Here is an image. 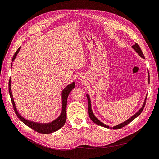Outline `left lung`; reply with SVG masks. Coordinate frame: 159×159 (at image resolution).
<instances>
[{
  "instance_id": "obj_1",
  "label": "left lung",
  "mask_w": 159,
  "mask_h": 159,
  "mask_svg": "<svg viewBox=\"0 0 159 159\" xmlns=\"http://www.w3.org/2000/svg\"><path fill=\"white\" fill-rule=\"evenodd\" d=\"M132 48L134 49V50H135V51L138 53V54H139V56H140L142 57V58H144V54H143V53H142V50H141V49H140V46H138V43H136L135 45H134V46H132ZM148 83H150V76H149V73H148ZM87 99H88V113H89V117H90L91 120L93 122H94L95 124H97V125H100V126H102V127L109 128V127L108 125H106L105 124H103L102 122H101V121H100L98 119H97V117L94 116V114H93V111H92V110H91V104L90 98H89V96L88 95H87ZM146 102V97L145 101H144V103H143V105H142V107H141V109H140V110L138 111L136 113V114H134L133 116H132L131 117H130L129 119H128V120H126L125 121L123 122V123H121V124H119V125H117L114 126V127L113 128V129H120V128H121L124 127V126H125L126 125H128V124H129L131 121H132L134 119L136 118V117H137L138 116H139V115L140 114V113H142V111H143V109H144V106H145Z\"/></svg>"
}]
</instances>
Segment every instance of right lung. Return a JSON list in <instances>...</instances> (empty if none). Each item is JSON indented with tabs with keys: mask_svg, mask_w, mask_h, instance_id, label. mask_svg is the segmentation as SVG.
Instances as JSON below:
<instances>
[{
	"mask_svg": "<svg viewBox=\"0 0 159 159\" xmlns=\"http://www.w3.org/2000/svg\"><path fill=\"white\" fill-rule=\"evenodd\" d=\"M20 49H21V47H19L18 50H17V52L15 53V54L13 57V59H12V61H13V62L15 60V58H16V56H17L19 53ZM11 66H12V64H11ZM75 84L74 82H73L72 84L68 85L66 88L64 89V90L62 91V113H61L60 116L58 117V118L49 124H38V123H36V122L28 121L25 118H23V117L19 114L17 110V109H16L15 104L13 100V95H12V91H11V78L9 81V91L10 97H11V99L12 101V104H13V106L14 111L16 113V115H17V116L19 117V119L21 121H22L24 124L28 126V127H30L31 129L35 130V132L41 133V134H50L60 129L64 125L65 122H66L67 99H68L69 93H70L72 89L75 88Z\"/></svg>",
	"mask_w": 159,
	"mask_h": 159,
	"instance_id": "add662e5",
	"label": "right lung"
}]
</instances>
